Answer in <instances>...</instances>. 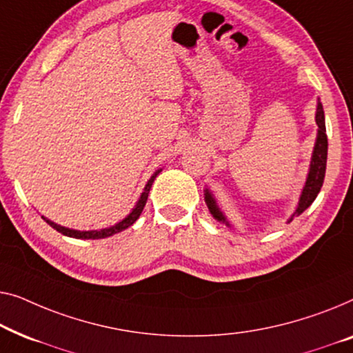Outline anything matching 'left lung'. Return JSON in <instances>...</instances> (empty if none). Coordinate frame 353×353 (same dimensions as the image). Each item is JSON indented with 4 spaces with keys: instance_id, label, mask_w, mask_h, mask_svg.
<instances>
[{
    "instance_id": "obj_1",
    "label": "left lung",
    "mask_w": 353,
    "mask_h": 353,
    "mask_svg": "<svg viewBox=\"0 0 353 353\" xmlns=\"http://www.w3.org/2000/svg\"><path fill=\"white\" fill-rule=\"evenodd\" d=\"M315 121H316V125H319V132H316L314 153H312L310 170H309V174H307L305 185H304V188H302L299 203H297L294 214L291 216V219L288 222H291L294 216L302 214V212H304L307 208L314 203V200L320 193V188H321V185H323V181H325L326 158H327V137H326V126H325V112H323V105H321L320 102H319V105H316ZM205 201L208 205V210H210V212L214 219H217L219 222H224L225 225H230L228 224V221L225 219V216L222 214L221 208L217 206L216 198L212 196L210 188H206L205 190Z\"/></svg>"
}]
</instances>
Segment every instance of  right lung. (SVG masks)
Here are the masks:
<instances>
[{"label": "right lung", "mask_w": 353, "mask_h": 353, "mask_svg": "<svg viewBox=\"0 0 353 353\" xmlns=\"http://www.w3.org/2000/svg\"><path fill=\"white\" fill-rule=\"evenodd\" d=\"M160 172H161V170H158V171L155 172V174H153L150 179H148L147 185H145V188H143L142 195H141V198H139V201L136 203V206L132 208V211L129 212V214L125 217V219L120 221V222H118V224L112 225V227L101 228V230H84V232H81V230H73V228H67V227L57 225V224H54L52 221L46 219V217H44V216H41V217H43L44 221L48 222L49 225H51L52 228H56V230H57L59 233H62V235H65V236L79 238V240H101V238L112 236V235H115V233L123 232V230H125V228L131 227V225L134 224V222H136V221L139 219V216H141L143 206H145V203H147L148 192H150L152 183H153V181H155V177H157L158 174H160Z\"/></svg>", "instance_id": "right-lung-1"}]
</instances>
